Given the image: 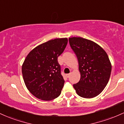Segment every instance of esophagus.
<instances>
[{
	"mask_svg": "<svg viewBox=\"0 0 124 124\" xmlns=\"http://www.w3.org/2000/svg\"><path fill=\"white\" fill-rule=\"evenodd\" d=\"M70 73H69V74H66V76L67 78H69V77L70 76Z\"/></svg>",
	"mask_w": 124,
	"mask_h": 124,
	"instance_id": "esophagus-1",
	"label": "esophagus"
}]
</instances>
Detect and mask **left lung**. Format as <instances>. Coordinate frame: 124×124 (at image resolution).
Returning <instances> with one entry per match:
<instances>
[{
  "mask_svg": "<svg viewBox=\"0 0 124 124\" xmlns=\"http://www.w3.org/2000/svg\"><path fill=\"white\" fill-rule=\"evenodd\" d=\"M69 44L79 63L80 79L73 85L79 96L92 99L100 94L110 78L111 63L101 46L93 41L82 37L69 38Z\"/></svg>",
  "mask_w": 124,
  "mask_h": 124,
  "instance_id": "1",
  "label": "left lung"
}]
</instances>
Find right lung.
<instances>
[{
    "instance_id": "right-lung-1",
    "label": "right lung",
    "mask_w": 124,
    "mask_h": 124,
    "mask_svg": "<svg viewBox=\"0 0 124 124\" xmlns=\"http://www.w3.org/2000/svg\"><path fill=\"white\" fill-rule=\"evenodd\" d=\"M68 38H55L32 49L22 65L24 82L30 93L38 99L49 101L61 94L64 85L58 57L63 52Z\"/></svg>"
}]
</instances>
